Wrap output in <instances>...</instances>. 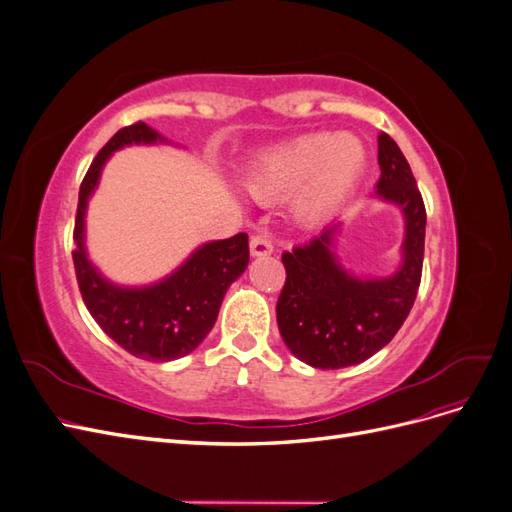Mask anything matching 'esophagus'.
Here are the masks:
<instances>
[{
	"mask_svg": "<svg viewBox=\"0 0 512 512\" xmlns=\"http://www.w3.org/2000/svg\"><path fill=\"white\" fill-rule=\"evenodd\" d=\"M250 252L254 258L260 256H271L273 254V243L265 235H254L250 239Z\"/></svg>",
	"mask_w": 512,
	"mask_h": 512,
	"instance_id": "1",
	"label": "esophagus"
}]
</instances>
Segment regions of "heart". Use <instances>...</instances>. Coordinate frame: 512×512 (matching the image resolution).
I'll return each instance as SVG.
<instances>
[{
  "mask_svg": "<svg viewBox=\"0 0 512 512\" xmlns=\"http://www.w3.org/2000/svg\"><path fill=\"white\" fill-rule=\"evenodd\" d=\"M369 164L365 143L350 132H312L273 145L247 166L245 183L258 198L290 196L294 222H327L359 188Z\"/></svg>",
  "mask_w": 512,
  "mask_h": 512,
  "instance_id": "obj_1",
  "label": "heart"
}]
</instances>
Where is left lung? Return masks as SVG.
I'll return each instance as SVG.
<instances>
[{
    "mask_svg": "<svg viewBox=\"0 0 512 512\" xmlns=\"http://www.w3.org/2000/svg\"><path fill=\"white\" fill-rule=\"evenodd\" d=\"M380 179L374 198L404 218L399 267L384 277L356 275L337 256L342 222L282 254L286 284L277 299V327L299 361L342 369L367 361L391 342L408 318L423 271L425 205L408 160L389 134L378 136Z\"/></svg>",
    "mask_w": 512,
    "mask_h": 512,
    "instance_id": "1",
    "label": "left lung"
}]
</instances>
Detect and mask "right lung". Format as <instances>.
I'll use <instances>...</instances> for the list:
<instances>
[{"instance_id":"add662e5","label":"right lung","mask_w":512,"mask_h":512,"mask_svg":"<svg viewBox=\"0 0 512 512\" xmlns=\"http://www.w3.org/2000/svg\"><path fill=\"white\" fill-rule=\"evenodd\" d=\"M158 143L170 145L158 130L138 121L119 130L91 162L79 192L72 258L83 301L100 329L138 359L168 363L196 350L209 335L226 290L247 269L250 243L239 232L198 245L173 273L147 286H121L100 273L87 254L85 215L104 164L123 147Z\"/></svg>"}]
</instances>
